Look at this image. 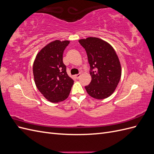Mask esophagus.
<instances>
[{"instance_id":"34e87169","label":"esophagus","mask_w":154,"mask_h":154,"mask_svg":"<svg viewBox=\"0 0 154 154\" xmlns=\"http://www.w3.org/2000/svg\"><path fill=\"white\" fill-rule=\"evenodd\" d=\"M80 76H81V74H76V75H75V78L76 79H79V78H80Z\"/></svg>"}]
</instances>
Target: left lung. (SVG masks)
<instances>
[{
    "mask_svg": "<svg viewBox=\"0 0 154 154\" xmlns=\"http://www.w3.org/2000/svg\"><path fill=\"white\" fill-rule=\"evenodd\" d=\"M86 51L91 69V83L85 86L88 94L103 100L115 91L122 76V66L114 49L107 42L96 37L79 40Z\"/></svg>",
    "mask_w": 154,
    "mask_h": 154,
    "instance_id": "left-lung-1",
    "label": "left lung"
}]
</instances>
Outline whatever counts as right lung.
I'll return each instance as SVG.
<instances>
[{
    "mask_svg": "<svg viewBox=\"0 0 154 154\" xmlns=\"http://www.w3.org/2000/svg\"><path fill=\"white\" fill-rule=\"evenodd\" d=\"M69 42L59 40L51 42L37 53L33 63L35 85L45 98L52 103L66 100L74 83L63 63V51Z\"/></svg>",
    "mask_w": 154,
    "mask_h": 154,
    "instance_id": "obj_1",
    "label": "right lung"
}]
</instances>
